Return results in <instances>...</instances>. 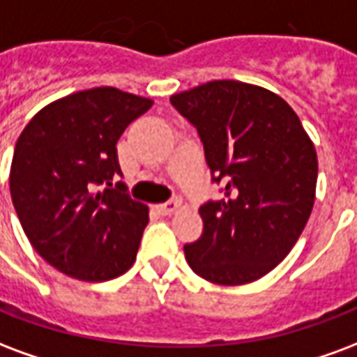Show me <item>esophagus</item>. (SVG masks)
I'll use <instances>...</instances> for the list:
<instances>
[{
    "label": "esophagus",
    "mask_w": 357,
    "mask_h": 357,
    "mask_svg": "<svg viewBox=\"0 0 357 357\" xmlns=\"http://www.w3.org/2000/svg\"><path fill=\"white\" fill-rule=\"evenodd\" d=\"M179 204H181V202H179L178 199H172V200H166V202H162V204H158L157 210L162 213V215H170V213H174L176 210H178Z\"/></svg>",
    "instance_id": "obj_1"
}]
</instances>
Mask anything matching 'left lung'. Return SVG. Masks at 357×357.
I'll return each instance as SVG.
<instances>
[{
  "instance_id": "8db88e82",
  "label": "left lung",
  "mask_w": 357,
  "mask_h": 357,
  "mask_svg": "<svg viewBox=\"0 0 357 357\" xmlns=\"http://www.w3.org/2000/svg\"><path fill=\"white\" fill-rule=\"evenodd\" d=\"M204 145L223 199L200 206L204 231L183 248L200 278L238 286L271 273L310 218L318 179L314 145L278 94L210 81L170 98Z\"/></svg>"
}]
</instances>
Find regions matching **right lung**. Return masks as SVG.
Here are the masks:
<instances>
[{"mask_svg": "<svg viewBox=\"0 0 357 357\" xmlns=\"http://www.w3.org/2000/svg\"><path fill=\"white\" fill-rule=\"evenodd\" d=\"M151 100L113 86L52 102L20 134L10 165V199L26 236L49 265L71 278L105 282L136 261L149 221L132 200L117 142Z\"/></svg>", "mask_w": 357, "mask_h": 357, "instance_id": "obj_1", "label": "right lung"}]
</instances>
